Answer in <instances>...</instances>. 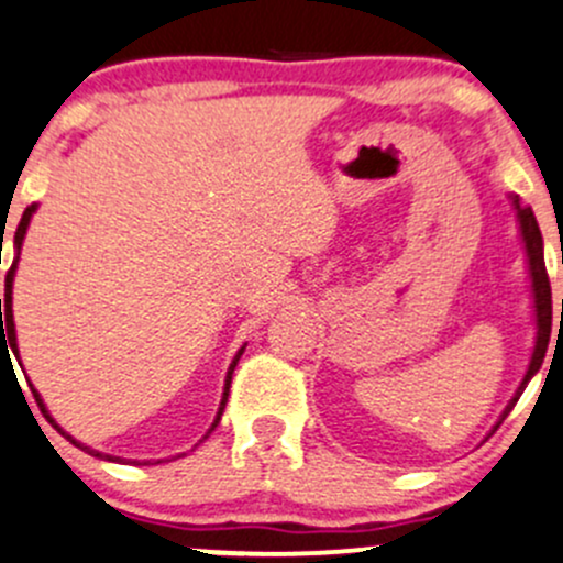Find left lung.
<instances>
[{
	"mask_svg": "<svg viewBox=\"0 0 563 563\" xmlns=\"http://www.w3.org/2000/svg\"><path fill=\"white\" fill-rule=\"evenodd\" d=\"M512 206H515V211H518L520 235H523L526 257H529V274H531V289H534V311H537V341H534V355H531L529 371H526L523 382H520V387L515 390L512 401H509L507 409L501 411V420L509 415V411H512L515 404H518L520 393L526 390V385L531 382V376L542 368L544 352H548V341H550V322H553V303H550V279H548V271H544L540 224H537L534 211H531L529 206H523V202L518 200V195L512 197ZM561 311H563V303H561ZM501 420L496 422V428L501 426Z\"/></svg>",
	"mask_w": 563,
	"mask_h": 563,
	"instance_id": "8db88e82",
	"label": "left lung"
}]
</instances>
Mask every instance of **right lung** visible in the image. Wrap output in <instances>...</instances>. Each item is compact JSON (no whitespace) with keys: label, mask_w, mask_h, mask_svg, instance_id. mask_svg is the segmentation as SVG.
Listing matches in <instances>:
<instances>
[{"label":"right lung","mask_w":563,"mask_h":563,"mask_svg":"<svg viewBox=\"0 0 563 563\" xmlns=\"http://www.w3.org/2000/svg\"><path fill=\"white\" fill-rule=\"evenodd\" d=\"M34 208L37 206H29L26 211H23V217H21V224H19V230H15V252H21V243H23V235H26V228H29V219H32V213H34ZM15 265H19V257L13 260V265H10V271H8V279H4V298H0V314L4 311V317H0V333H2V339H0V346H2V341H10V350L15 352V355H19V346H15V322H13V276H15ZM9 328V339H3V328ZM243 350H246V346H241L239 350V355L233 357V363H230V371H228V379H224V393H222V404H219V411H217V420H213V426L208 428V433L213 431V428L219 426V420H222V411H224V404H228V396H230V382H233V371H235V366H239V361H241V355H243ZM32 393H34V401H37V407H40V411H43L45 415V420L51 422V426L56 428V431L62 433V437H67L69 442L75 444V448H80V450H86V453H91L95 457H106V461H121V457H113V455H106V453H97V450H91V448H86V444H80V442H75L73 437H69V433H65L62 431L59 426H56V420L54 417L48 415V409H45V404H43V398H40V393L34 390L32 387ZM206 433V437H208ZM202 437V439H206ZM135 463V461H132ZM148 463V461H146Z\"/></svg>","instance_id":"add662e5"}]
</instances>
